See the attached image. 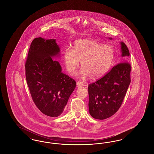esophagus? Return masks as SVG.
Returning <instances> with one entry per match:
<instances>
[{
  "label": "esophagus",
  "mask_w": 154,
  "mask_h": 154,
  "mask_svg": "<svg viewBox=\"0 0 154 154\" xmlns=\"http://www.w3.org/2000/svg\"><path fill=\"white\" fill-rule=\"evenodd\" d=\"M77 87H82L84 86V84L82 82H81V81H78L77 82Z\"/></svg>",
  "instance_id": "esophagus-1"
}]
</instances>
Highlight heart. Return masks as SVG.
<instances>
[{
	"mask_svg": "<svg viewBox=\"0 0 154 154\" xmlns=\"http://www.w3.org/2000/svg\"><path fill=\"white\" fill-rule=\"evenodd\" d=\"M114 57L113 48L109 45H103L95 40H79L75 42L73 50L67 49L63 60L67 71L74 73L79 66L82 68L81 77L88 76L95 80L105 75L110 69Z\"/></svg>",
	"mask_w": 154,
	"mask_h": 154,
	"instance_id": "obj_1",
	"label": "heart"
}]
</instances>
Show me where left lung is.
Listing matches in <instances>:
<instances>
[{"mask_svg": "<svg viewBox=\"0 0 154 154\" xmlns=\"http://www.w3.org/2000/svg\"><path fill=\"white\" fill-rule=\"evenodd\" d=\"M121 51L122 62L102 78L88 85L89 111L94 118L110 117L120 108L124 100L131 81V66L126 61L130 54L123 42H121Z\"/></svg>", "mask_w": 154, "mask_h": 154, "instance_id": "1", "label": "left lung"}]
</instances>
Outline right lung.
I'll return each instance as SVG.
<instances>
[{"label": "right lung", "instance_id": "right-lung-1", "mask_svg": "<svg viewBox=\"0 0 154 154\" xmlns=\"http://www.w3.org/2000/svg\"><path fill=\"white\" fill-rule=\"evenodd\" d=\"M60 48L55 39L35 38L25 63L26 82L33 102L44 114L57 117L63 111L76 82L62 72Z\"/></svg>", "mask_w": 154, "mask_h": 154}]
</instances>
